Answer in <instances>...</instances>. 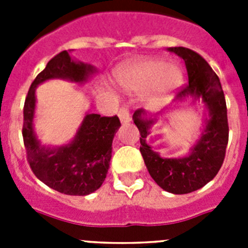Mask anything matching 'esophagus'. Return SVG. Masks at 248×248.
Wrapping results in <instances>:
<instances>
[{"label":"esophagus","mask_w":248,"mask_h":248,"mask_svg":"<svg viewBox=\"0 0 248 248\" xmlns=\"http://www.w3.org/2000/svg\"><path fill=\"white\" fill-rule=\"evenodd\" d=\"M118 117H119L120 122L124 123V124L130 122V114H129L128 108H125V107H123V108L120 109L119 113H118Z\"/></svg>","instance_id":"esophagus-1"}]
</instances>
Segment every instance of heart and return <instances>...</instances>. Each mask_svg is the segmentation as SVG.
<instances>
[{"instance_id":"1","label":"heart","mask_w":248,"mask_h":248,"mask_svg":"<svg viewBox=\"0 0 248 248\" xmlns=\"http://www.w3.org/2000/svg\"><path fill=\"white\" fill-rule=\"evenodd\" d=\"M119 84L129 92L144 91L154 83L151 98L161 100L183 82V73L175 64H164L160 61H146L129 68L119 77Z\"/></svg>"}]
</instances>
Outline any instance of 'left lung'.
<instances>
[{"instance_id": "left-lung-1", "label": "left lung", "mask_w": 248, "mask_h": 248, "mask_svg": "<svg viewBox=\"0 0 248 248\" xmlns=\"http://www.w3.org/2000/svg\"><path fill=\"white\" fill-rule=\"evenodd\" d=\"M169 50L184 59L189 77V82L176 94L175 100L201 98L209 110V119L206 118L200 139L187 156L161 157L146 144V137L156 123V117H150L144 109H138L133 119L140 131V153L150 176L165 191L183 195L201 189L217 175L229 143V122L220 79L209 63L189 48L171 47Z\"/></svg>"}]
</instances>
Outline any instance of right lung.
Segmentation results:
<instances>
[{
    "label": "right lung",
    "instance_id": "add662e5",
    "mask_svg": "<svg viewBox=\"0 0 248 248\" xmlns=\"http://www.w3.org/2000/svg\"><path fill=\"white\" fill-rule=\"evenodd\" d=\"M97 69L76 62L63 50L47 63L32 82L23 108V143L33 174L50 189L65 195L84 196L104 183L111 157V143L120 120L114 117L87 114L71 143L59 148L41 145L33 130L37 85L48 79L62 78L74 83L87 82Z\"/></svg>",
    "mask_w": 248,
    "mask_h": 248
}]
</instances>
